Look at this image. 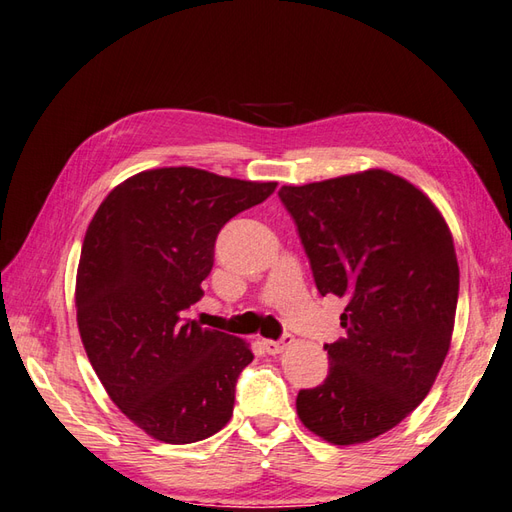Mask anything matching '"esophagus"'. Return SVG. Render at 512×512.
Here are the masks:
<instances>
[{
  "label": "esophagus",
  "mask_w": 512,
  "mask_h": 512,
  "mask_svg": "<svg viewBox=\"0 0 512 512\" xmlns=\"http://www.w3.org/2000/svg\"><path fill=\"white\" fill-rule=\"evenodd\" d=\"M291 342H293V337L287 333V335H282L280 339H265L263 346H265V350L269 352V355H280V352L285 350Z\"/></svg>",
  "instance_id": "obj_1"
}]
</instances>
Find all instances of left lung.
Instances as JSON below:
<instances>
[{"instance_id": "1", "label": "left lung", "mask_w": 512, "mask_h": 512, "mask_svg": "<svg viewBox=\"0 0 512 512\" xmlns=\"http://www.w3.org/2000/svg\"><path fill=\"white\" fill-rule=\"evenodd\" d=\"M278 197L317 291L346 302L344 337L324 344L331 366L298 392V416L333 445L372 440L416 410L449 352L460 287L451 232L423 192L379 168Z\"/></svg>"}]
</instances>
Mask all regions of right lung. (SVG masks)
<instances>
[{
    "label": "right lung",
    "mask_w": 512,
    "mask_h": 512,
    "mask_svg": "<svg viewBox=\"0 0 512 512\" xmlns=\"http://www.w3.org/2000/svg\"><path fill=\"white\" fill-rule=\"evenodd\" d=\"M274 190L188 166L144 170L113 188L87 227L78 331L111 401L157 440L188 445L232 418L252 350L186 311L201 300L221 227Z\"/></svg>",
    "instance_id": "obj_1"
}]
</instances>
